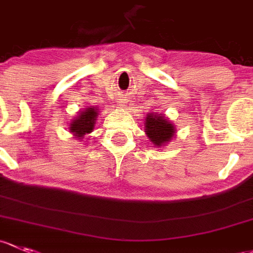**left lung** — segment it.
Returning <instances> with one entry per match:
<instances>
[{
	"mask_svg": "<svg viewBox=\"0 0 253 253\" xmlns=\"http://www.w3.org/2000/svg\"><path fill=\"white\" fill-rule=\"evenodd\" d=\"M145 133L155 147H161L169 143L175 133V127L169 120L160 114H147Z\"/></svg>",
	"mask_w": 253,
	"mask_h": 253,
	"instance_id": "8db88e82",
	"label": "left lung"
}]
</instances>
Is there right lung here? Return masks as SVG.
<instances>
[{"label":"right lung","mask_w":253,"mask_h":253,"mask_svg":"<svg viewBox=\"0 0 253 253\" xmlns=\"http://www.w3.org/2000/svg\"><path fill=\"white\" fill-rule=\"evenodd\" d=\"M97 115L98 110L95 106H88V108L84 109L82 111H80L76 119L71 121L69 129H70L71 133L75 135V138L81 139L84 134L91 133L93 131Z\"/></svg>","instance_id":"obj_1"}]
</instances>
